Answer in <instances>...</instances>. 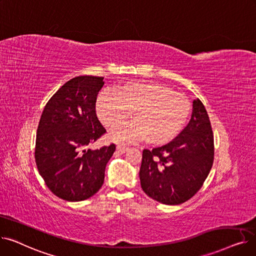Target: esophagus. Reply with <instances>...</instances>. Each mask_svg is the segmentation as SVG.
<instances>
[{"label":"esophagus","mask_w":256,"mask_h":256,"mask_svg":"<svg viewBox=\"0 0 256 256\" xmlns=\"http://www.w3.org/2000/svg\"><path fill=\"white\" fill-rule=\"evenodd\" d=\"M117 150H118L120 152H126L128 150V147L126 146V145H122V144H118V145H117Z\"/></svg>","instance_id":"1"}]
</instances>
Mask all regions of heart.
<instances>
[{
    "mask_svg": "<svg viewBox=\"0 0 256 256\" xmlns=\"http://www.w3.org/2000/svg\"><path fill=\"white\" fill-rule=\"evenodd\" d=\"M114 93H102L98 98L96 114L100 122L113 128L130 113L134 117L110 134L114 141L134 143L148 139L156 145L168 143L182 132L191 113L189 100L163 84H126Z\"/></svg>",
    "mask_w": 256,
    "mask_h": 256,
    "instance_id": "b5f03b06",
    "label": "heart"
}]
</instances>
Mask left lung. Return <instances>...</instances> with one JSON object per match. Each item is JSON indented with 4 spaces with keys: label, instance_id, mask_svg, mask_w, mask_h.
Returning a JSON list of instances; mask_svg holds the SVG:
<instances>
[{
    "label": "left lung",
    "instance_id": "8db88e82",
    "mask_svg": "<svg viewBox=\"0 0 256 256\" xmlns=\"http://www.w3.org/2000/svg\"><path fill=\"white\" fill-rule=\"evenodd\" d=\"M214 152L210 117L197 98L190 122L176 139L143 150L139 172L143 191L160 204H184L202 186L214 163Z\"/></svg>",
    "mask_w": 256,
    "mask_h": 256
}]
</instances>
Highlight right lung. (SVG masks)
I'll return each mask as SVG.
<instances>
[{
  "instance_id": "1",
  "label": "right lung",
  "mask_w": 256,
  "mask_h": 256,
  "mask_svg": "<svg viewBox=\"0 0 256 256\" xmlns=\"http://www.w3.org/2000/svg\"><path fill=\"white\" fill-rule=\"evenodd\" d=\"M102 76H80L66 82L46 102L40 117L35 162L50 191L66 201H82L104 184V170L116 146L91 150L106 132L96 116Z\"/></svg>"
}]
</instances>
